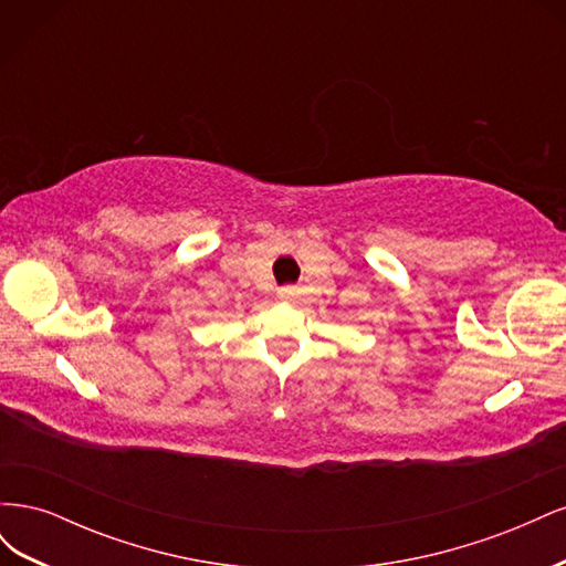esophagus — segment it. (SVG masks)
Instances as JSON below:
<instances>
[{
    "label": "esophagus",
    "mask_w": 566,
    "mask_h": 566,
    "mask_svg": "<svg viewBox=\"0 0 566 566\" xmlns=\"http://www.w3.org/2000/svg\"><path fill=\"white\" fill-rule=\"evenodd\" d=\"M295 295H297L295 287H281V290H279V297H281L283 302H293Z\"/></svg>",
    "instance_id": "34e87169"
}]
</instances>
